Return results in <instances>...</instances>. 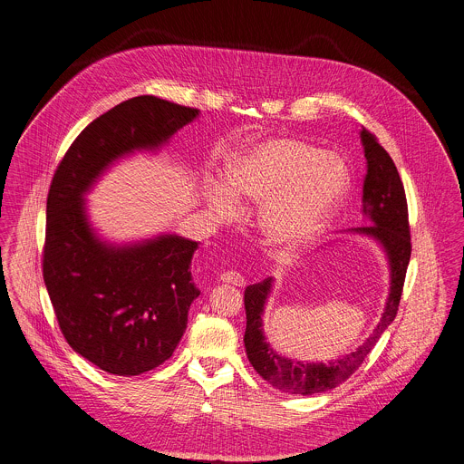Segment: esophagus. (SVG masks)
I'll return each mask as SVG.
<instances>
[{
    "label": "esophagus",
    "instance_id": "obj_1",
    "mask_svg": "<svg viewBox=\"0 0 464 464\" xmlns=\"http://www.w3.org/2000/svg\"><path fill=\"white\" fill-rule=\"evenodd\" d=\"M218 279L222 281V283H226V285H233V286H244L246 285V279H244V276L240 274V272H237V270H227V272H222L220 276H218Z\"/></svg>",
    "mask_w": 464,
    "mask_h": 464
}]
</instances>
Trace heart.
I'll return each instance as SVG.
<instances>
[{
	"label": "heart",
	"instance_id": "1",
	"mask_svg": "<svg viewBox=\"0 0 464 464\" xmlns=\"http://www.w3.org/2000/svg\"><path fill=\"white\" fill-rule=\"evenodd\" d=\"M351 185L345 161L297 137H274L233 156L226 185L213 183L209 205L220 218L237 201L261 207L268 246L288 249L313 240L333 218Z\"/></svg>",
	"mask_w": 464,
	"mask_h": 464
}]
</instances>
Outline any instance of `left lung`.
I'll return each mask as SVG.
<instances>
[{
	"instance_id": "1",
	"label": "left lung",
	"mask_w": 464,
	"mask_h": 464,
	"mask_svg": "<svg viewBox=\"0 0 464 464\" xmlns=\"http://www.w3.org/2000/svg\"><path fill=\"white\" fill-rule=\"evenodd\" d=\"M361 142L366 158V176L362 183V213L370 218V226L353 227L349 229V233L368 235L384 247L392 270L390 297L373 334L354 353L329 362H301L276 354L265 340L261 314L272 288V277L247 286L244 292L247 316L244 343L247 358L265 381L286 393L313 395L333 390L347 381L360 368L361 362L373 349L384 329L395 320L399 311L406 270L411 257L406 192L392 156L379 144L377 137L362 128Z\"/></svg>"
}]
</instances>
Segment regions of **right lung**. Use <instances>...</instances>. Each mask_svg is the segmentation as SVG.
<instances>
[{
  "mask_svg": "<svg viewBox=\"0 0 464 464\" xmlns=\"http://www.w3.org/2000/svg\"><path fill=\"white\" fill-rule=\"evenodd\" d=\"M198 115L155 96L131 98L94 119L54 170L44 283L67 343L108 373L140 375L172 356L201 294L190 272L198 242L163 235L106 246L89 226L83 194L113 160L155 150Z\"/></svg>",
  "mask_w": 464,
  "mask_h": 464,
  "instance_id": "add662e5",
  "label": "right lung"
}]
</instances>
